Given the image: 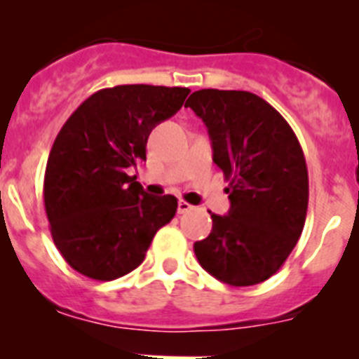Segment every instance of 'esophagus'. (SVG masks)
<instances>
[{
	"mask_svg": "<svg viewBox=\"0 0 359 359\" xmlns=\"http://www.w3.org/2000/svg\"><path fill=\"white\" fill-rule=\"evenodd\" d=\"M189 210H192V205H190V203L183 201V199L177 203V212H180V214H185V212H189Z\"/></svg>",
	"mask_w": 359,
	"mask_h": 359,
	"instance_id": "esophagus-1",
	"label": "esophagus"
}]
</instances>
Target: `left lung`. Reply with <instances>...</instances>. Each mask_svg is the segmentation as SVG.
Returning <instances> with one entry per match:
<instances>
[{
	"mask_svg": "<svg viewBox=\"0 0 359 359\" xmlns=\"http://www.w3.org/2000/svg\"><path fill=\"white\" fill-rule=\"evenodd\" d=\"M205 122L223 170L228 215L194 243L203 269L230 286L264 282L286 262L304 230L309 201L306 158L284 116L250 91L199 90L185 104Z\"/></svg>",
	"mask_w": 359,
	"mask_h": 359,
	"instance_id": "1",
	"label": "left lung"
}]
</instances>
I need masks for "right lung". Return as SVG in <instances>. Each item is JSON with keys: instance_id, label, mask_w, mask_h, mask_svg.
I'll list each match as a JSON object with an SVG mask.
<instances>
[{"instance_id": "right-lung-1", "label": "right lung", "mask_w": 359, "mask_h": 359, "mask_svg": "<svg viewBox=\"0 0 359 359\" xmlns=\"http://www.w3.org/2000/svg\"><path fill=\"white\" fill-rule=\"evenodd\" d=\"M189 88L126 84L86 98L57 135L44 172L53 243L84 277L115 280L144 262L177 208L151 196L128 169L145 160L158 123L182 109Z\"/></svg>"}]
</instances>
